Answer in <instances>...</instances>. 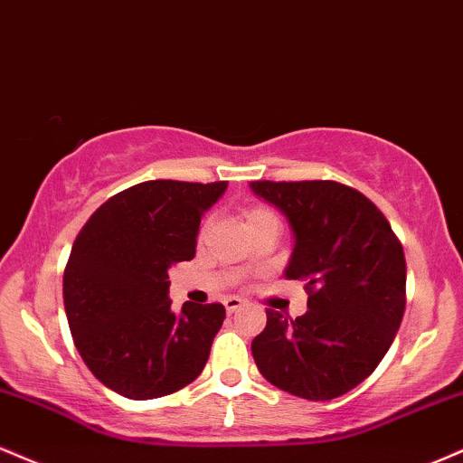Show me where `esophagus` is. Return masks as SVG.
<instances>
[{"label":"esophagus","instance_id":"34e87169","mask_svg":"<svg viewBox=\"0 0 463 463\" xmlns=\"http://www.w3.org/2000/svg\"><path fill=\"white\" fill-rule=\"evenodd\" d=\"M242 306H244L242 298H238V297H230V298H225V309H227V314L238 312V309H241Z\"/></svg>","mask_w":463,"mask_h":463}]
</instances>
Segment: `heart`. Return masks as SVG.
Here are the masks:
<instances>
[{"mask_svg":"<svg viewBox=\"0 0 463 463\" xmlns=\"http://www.w3.org/2000/svg\"><path fill=\"white\" fill-rule=\"evenodd\" d=\"M266 214H270V212H266V210H262V208H249V210H244V225H247V222L255 221V219H260V216H266Z\"/></svg>","mask_w":463,"mask_h":463,"instance_id":"obj_1","label":"heart"}]
</instances>
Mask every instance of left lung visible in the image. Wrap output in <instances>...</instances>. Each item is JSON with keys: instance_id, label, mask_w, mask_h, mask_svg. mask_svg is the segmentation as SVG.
<instances>
[{"instance_id": "obj_1", "label": "left lung", "mask_w": 463, "mask_h": 463, "mask_svg": "<svg viewBox=\"0 0 463 463\" xmlns=\"http://www.w3.org/2000/svg\"><path fill=\"white\" fill-rule=\"evenodd\" d=\"M292 230L286 279L306 281L307 312L266 309L251 342L266 382L307 401L346 394L392 345L405 312V255L373 201L345 184L251 182Z\"/></svg>"}]
</instances>
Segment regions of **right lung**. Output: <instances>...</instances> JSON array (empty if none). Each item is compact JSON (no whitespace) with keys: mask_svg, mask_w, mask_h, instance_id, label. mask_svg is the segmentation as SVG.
Instances as JSON below:
<instances>
[{"mask_svg":"<svg viewBox=\"0 0 463 463\" xmlns=\"http://www.w3.org/2000/svg\"><path fill=\"white\" fill-rule=\"evenodd\" d=\"M227 182L156 179L114 194L86 221L64 269L69 329L106 388L146 401L193 383L210 357L225 307L171 309L168 269L197 251L201 216Z\"/></svg>","mask_w":463,"mask_h":463,"instance_id":"obj_1","label":"right lung"}]
</instances>
